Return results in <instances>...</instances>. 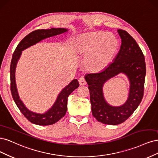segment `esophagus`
<instances>
[{
  "label": "esophagus",
  "instance_id": "obj_1",
  "mask_svg": "<svg viewBox=\"0 0 158 158\" xmlns=\"http://www.w3.org/2000/svg\"><path fill=\"white\" fill-rule=\"evenodd\" d=\"M78 81H79V85H81V86H83V85H86V81L85 80V79L84 78H80V79H79V80H78Z\"/></svg>",
  "mask_w": 158,
  "mask_h": 158
}]
</instances>
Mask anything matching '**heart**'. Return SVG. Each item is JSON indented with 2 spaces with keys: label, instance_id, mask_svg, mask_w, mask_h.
<instances>
[{
  "label": "heart",
  "instance_id": "obj_1",
  "mask_svg": "<svg viewBox=\"0 0 158 158\" xmlns=\"http://www.w3.org/2000/svg\"><path fill=\"white\" fill-rule=\"evenodd\" d=\"M118 48V40L114 35L103 31L79 35L72 46L74 54L85 56V67L92 72H98L108 67L115 58Z\"/></svg>",
  "mask_w": 158,
  "mask_h": 158
}]
</instances>
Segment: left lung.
Listing matches in <instances>:
<instances>
[{
	"instance_id": "8db88e82",
	"label": "left lung",
	"mask_w": 158,
	"mask_h": 158,
	"mask_svg": "<svg viewBox=\"0 0 158 158\" xmlns=\"http://www.w3.org/2000/svg\"><path fill=\"white\" fill-rule=\"evenodd\" d=\"M121 39L120 50L114 62L100 72L85 76L90 93L93 115L107 125L123 123L133 114L141 102L144 94L146 75L144 56L136 40L126 31L118 29ZM123 73L130 83L128 98L123 105L112 106L105 101L103 86L107 80Z\"/></svg>"
}]
</instances>
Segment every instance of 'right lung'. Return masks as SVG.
<instances>
[{"label":"right lung","mask_w":158,"mask_h":158,"mask_svg":"<svg viewBox=\"0 0 158 158\" xmlns=\"http://www.w3.org/2000/svg\"><path fill=\"white\" fill-rule=\"evenodd\" d=\"M68 29L51 28L49 29H37L32 31L25 36L17 46L14 50L11 60L10 68V90L12 98L18 108L22 114L32 123L39 125H50L56 123L62 118L67 111L68 97L74 90L79 87V82L77 79L72 81L68 85L62 89L58 94L54 105L44 114H37L28 110L20 100L17 90L16 80H15V71L16 65L23 50L29 48L42 40L48 37L56 36L67 32Z\"/></svg>","instance_id":"add662e5"}]
</instances>
